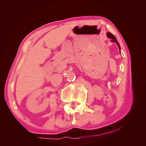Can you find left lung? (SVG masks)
<instances>
[{
	"label": "left lung",
	"instance_id": "obj_1",
	"mask_svg": "<svg viewBox=\"0 0 146 146\" xmlns=\"http://www.w3.org/2000/svg\"><path fill=\"white\" fill-rule=\"evenodd\" d=\"M107 36L108 38L111 39V41L112 42H115L116 44H117L118 48H119V50H120V45H119V43L118 42V41L117 40V38H116L115 36L111 33H107Z\"/></svg>",
	"mask_w": 146,
	"mask_h": 146
}]
</instances>
